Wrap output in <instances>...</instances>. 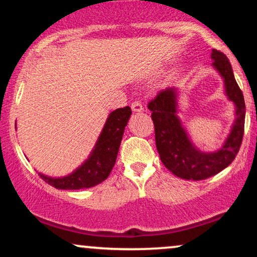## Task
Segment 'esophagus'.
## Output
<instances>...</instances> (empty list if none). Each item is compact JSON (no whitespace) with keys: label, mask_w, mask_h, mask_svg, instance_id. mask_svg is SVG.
<instances>
[{"label":"esophagus","mask_w":257,"mask_h":257,"mask_svg":"<svg viewBox=\"0 0 257 257\" xmlns=\"http://www.w3.org/2000/svg\"><path fill=\"white\" fill-rule=\"evenodd\" d=\"M132 110H133V112H141V111H144L143 104H141L140 101H134L132 104Z\"/></svg>","instance_id":"34e87169"}]
</instances>
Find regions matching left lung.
Masks as SVG:
<instances>
[{"label": "left lung", "mask_w": 257, "mask_h": 257, "mask_svg": "<svg viewBox=\"0 0 257 257\" xmlns=\"http://www.w3.org/2000/svg\"><path fill=\"white\" fill-rule=\"evenodd\" d=\"M213 67L223 79L225 93L235 106V119L222 147L203 152L194 146L178 116V89L167 88L149 102L155 124L156 146L162 163L174 175L185 180H204L232 163L243 140L245 102L235 82L228 58L216 49L211 52Z\"/></svg>", "instance_id": "1"}]
</instances>
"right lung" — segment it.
<instances>
[{"mask_svg": "<svg viewBox=\"0 0 257 257\" xmlns=\"http://www.w3.org/2000/svg\"><path fill=\"white\" fill-rule=\"evenodd\" d=\"M131 114L129 106L117 108L108 114L89 157L75 172L61 178H51L42 173H38V175L47 184L59 190H82L105 181L116 163L123 133Z\"/></svg>", "mask_w": 257, "mask_h": 257, "instance_id": "obj_1", "label": "right lung"}]
</instances>
